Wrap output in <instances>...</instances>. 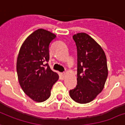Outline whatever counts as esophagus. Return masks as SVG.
Returning a JSON list of instances; mask_svg holds the SVG:
<instances>
[{"instance_id": "obj_1", "label": "esophagus", "mask_w": 125, "mask_h": 125, "mask_svg": "<svg viewBox=\"0 0 125 125\" xmlns=\"http://www.w3.org/2000/svg\"><path fill=\"white\" fill-rule=\"evenodd\" d=\"M65 73H60V78H61V79H63L65 77Z\"/></svg>"}]
</instances>
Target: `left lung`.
Listing matches in <instances>:
<instances>
[{"mask_svg": "<svg viewBox=\"0 0 125 125\" xmlns=\"http://www.w3.org/2000/svg\"><path fill=\"white\" fill-rule=\"evenodd\" d=\"M77 49V84L69 90L79 104L92 101L102 91L107 79V59L100 46L84 33L73 35Z\"/></svg>", "mask_w": 125, "mask_h": 125, "instance_id": "1", "label": "left lung"}]
</instances>
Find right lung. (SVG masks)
<instances>
[{
	"instance_id": "1",
	"label": "right lung",
	"mask_w": 125,
	"mask_h": 125,
	"mask_svg": "<svg viewBox=\"0 0 125 125\" xmlns=\"http://www.w3.org/2000/svg\"><path fill=\"white\" fill-rule=\"evenodd\" d=\"M56 35L39 29L31 33L21 46L17 60L18 80L23 92L35 102H42L50 96L58 74L48 63L50 42Z\"/></svg>"
}]
</instances>
